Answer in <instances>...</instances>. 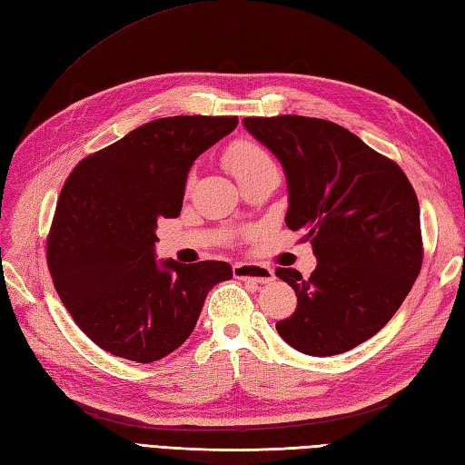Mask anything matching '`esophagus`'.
<instances>
[{"label":"esophagus","instance_id":"34e87169","mask_svg":"<svg viewBox=\"0 0 465 465\" xmlns=\"http://www.w3.org/2000/svg\"><path fill=\"white\" fill-rule=\"evenodd\" d=\"M233 275L235 279H243V281H253V282H271L275 279V271L267 265L261 263H235L233 265Z\"/></svg>","mask_w":465,"mask_h":465}]
</instances>
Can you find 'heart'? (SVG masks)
<instances>
[{"label":"heart","mask_w":465,"mask_h":465,"mask_svg":"<svg viewBox=\"0 0 465 465\" xmlns=\"http://www.w3.org/2000/svg\"><path fill=\"white\" fill-rule=\"evenodd\" d=\"M223 163L235 178H240L242 174L255 171L259 166L271 164L272 161L267 154V151L263 147H259L257 143L247 141V139H237L230 143L228 149H225Z\"/></svg>","instance_id":"1"}]
</instances>
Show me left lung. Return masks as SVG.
Masks as SVG:
<instances>
[{
	"mask_svg": "<svg viewBox=\"0 0 465 465\" xmlns=\"http://www.w3.org/2000/svg\"><path fill=\"white\" fill-rule=\"evenodd\" d=\"M243 125L282 164L284 222L304 232L318 261L308 279L275 271L299 299L277 322L279 336L314 357L350 351L389 322L420 272V208L409 178L326 119L245 117Z\"/></svg>",
	"mask_w": 465,
	"mask_h": 465,
	"instance_id": "1",
	"label": "left lung"
}]
</instances>
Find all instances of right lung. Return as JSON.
Wrapping results in <instances>:
<instances>
[{"mask_svg": "<svg viewBox=\"0 0 465 465\" xmlns=\"http://www.w3.org/2000/svg\"><path fill=\"white\" fill-rule=\"evenodd\" d=\"M237 117L174 115L141 125L70 173L58 196L46 261L84 334L117 357L151 363L193 334L223 261H157V222L181 213L190 169Z\"/></svg>", "mask_w": 465, "mask_h": 465, "instance_id": "add662e5", "label": "right lung"}]
</instances>
